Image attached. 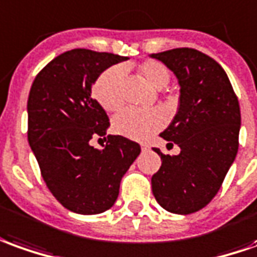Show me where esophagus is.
Listing matches in <instances>:
<instances>
[{
  "mask_svg": "<svg viewBox=\"0 0 257 257\" xmlns=\"http://www.w3.org/2000/svg\"><path fill=\"white\" fill-rule=\"evenodd\" d=\"M141 150H143V151H147V150H150V146H148V144H141Z\"/></svg>",
  "mask_w": 257,
  "mask_h": 257,
  "instance_id": "1",
  "label": "esophagus"
}]
</instances>
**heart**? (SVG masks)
<instances>
[{
	"instance_id": "heart-1",
	"label": "heart",
	"mask_w": 257,
	"mask_h": 257,
	"mask_svg": "<svg viewBox=\"0 0 257 257\" xmlns=\"http://www.w3.org/2000/svg\"><path fill=\"white\" fill-rule=\"evenodd\" d=\"M139 75L152 89L165 88L171 74L165 65L158 61H146L137 68ZM123 78L121 67H110L103 71L93 85V95L106 111H116L123 105ZM165 124V114L161 110L140 111L125 109L113 120V130L123 137L132 140H147Z\"/></svg>"
}]
</instances>
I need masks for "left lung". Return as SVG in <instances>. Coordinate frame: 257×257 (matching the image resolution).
Listing matches in <instances>:
<instances>
[{
	"instance_id": "obj_1",
	"label": "left lung",
	"mask_w": 257,
	"mask_h": 257,
	"mask_svg": "<svg viewBox=\"0 0 257 257\" xmlns=\"http://www.w3.org/2000/svg\"><path fill=\"white\" fill-rule=\"evenodd\" d=\"M151 57L164 63L180 86L178 113L159 134L180 154L154 148L162 165L152 176V193L169 213H196L214 199L235 161L239 102L224 68L204 53L182 47Z\"/></svg>"
}]
</instances>
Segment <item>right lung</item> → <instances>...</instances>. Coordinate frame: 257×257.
Here are the masks:
<instances>
[{
  "mask_svg": "<svg viewBox=\"0 0 257 257\" xmlns=\"http://www.w3.org/2000/svg\"><path fill=\"white\" fill-rule=\"evenodd\" d=\"M111 53L74 49L37 74L28 98V141L49 190L70 211L100 214L117 200L120 182L141 148L123 136L105 137L109 117L92 86L102 72L125 61Z\"/></svg>",
  "mask_w": 257,
  "mask_h": 257,
  "instance_id": "obj_1",
  "label": "right lung"
}]
</instances>
